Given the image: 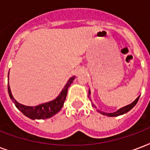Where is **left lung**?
<instances>
[{
    "mask_svg": "<svg viewBox=\"0 0 150 150\" xmlns=\"http://www.w3.org/2000/svg\"><path fill=\"white\" fill-rule=\"evenodd\" d=\"M89 94H90V90H89ZM139 99V97H138V98L134 101V102L132 103L131 104L127 105V106H125V107H122V108H121V109L117 110L116 112H113V113H105V112H102V111H100V110H98V111L100 112V114H103V115H106V116H108V117H117V116H119V115H122V114H125V113L129 111L130 110L132 109L133 107L135 106V104L138 103ZM92 105H93V107H96V106H95L94 104H92Z\"/></svg>",
    "mask_w": 150,
    "mask_h": 150,
    "instance_id": "obj_1",
    "label": "left lung"
}]
</instances>
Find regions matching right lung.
<instances>
[{
  "label": "right lung",
  "instance_id": "add662e5",
  "mask_svg": "<svg viewBox=\"0 0 150 150\" xmlns=\"http://www.w3.org/2000/svg\"><path fill=\"white\" fill-rule=\"evenodd\" d=\"M9 75V73H8ZM75 76L70 78L68 82L64 87V89L61 90V93L59 94V96L54 100L50 101V102L42 103L38 106L35 107H29V106H25L23 104H21L18 102L14 99L11 91L10 86L8 85V94L10 96L11 100H12L13 103H15V107L22 112V114L25 115L26 117H29L30 119L35 120V119H47L53 117L54 114L58 113L62 107L64 106V103L65 101L66 96H67V93L68 89L71 84L72 83L73 80L75 79Z\"/></svg>",
  "mask_w": 150,
  "mask_h": 150
}]
</instances>
